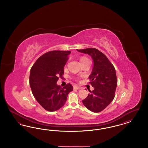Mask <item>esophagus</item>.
I'll return each instance as SVG.
<instances>
[{"label": "esophagus", "instance_id": "obj_1", "mask_svg": "<svg viewBox=\"0 0 148 148\" xmlns=\"http://www.w3.org/2000/svg\"><path fill=\"white\" fill-rule=\"evenodd\" d=\"M74 89H77V90H79V89H81V88L79 87V86H74Z\"/></svg>", "mask_w": 148, "mask_h": 148}]
</instances>
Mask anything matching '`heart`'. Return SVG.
I'll list each match as a JSON object with an SVG mask.
<instances>
[{"label": "heart", "mask_w": 148, "mask_h": 148, "mask_svg": "<svg viewBox=\"0 0 148 148\" xmlns=\"http://www.w3.org/2000/svg\"><path fill=\"white\" fill-rule=\"evenodd\" d=\"M88 60L85 57H82L80 59V61H83V60Z\"/></svg>", "instance_id": "1"}]
</instances>
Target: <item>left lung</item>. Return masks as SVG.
Listing matches in <instances>:
<instances>
[{
    "label": "left lung",
    "mask_w": 148,
    "mask_h": 148,
    "mask_svg": "<svg viewBox=\"0 0 148 148\" xmlns=\"http://www.w3.org/2000/svg\"><path fill=\"white\" fill-rule=\"evenodd\" d=\"M77 51L89 55L94 66L89 78L94 89L82 100L84 106L90 111L98 113L104 110L113 100L117 86L115 68L108 58L95 48L78 50Z\"/></svg>",
    "instance_id": "1"
}]
</instances>
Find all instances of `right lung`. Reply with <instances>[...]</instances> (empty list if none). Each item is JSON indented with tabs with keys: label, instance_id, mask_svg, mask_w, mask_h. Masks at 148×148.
Here are the masks:
<instances>
[{
	"label": "right lung",
	"instance_id": "obj_1",
	"mask_svg": "<svg viewBox=\"0 0 148 148\" xmlns=\"http://www.w3.org/2000/svg\"><path fill=\"white\" fill-rule=\"evenodd\" d=\"M71 51L54 50L40 56L31 68L29 84L36 101L44 109L54 112L64 106L73 87L68 84L63 88L56 84L62 78L64 66Z\"/></svg>",
	"mask_w": 148,
	"mask_h": 148
}]
</instances>
